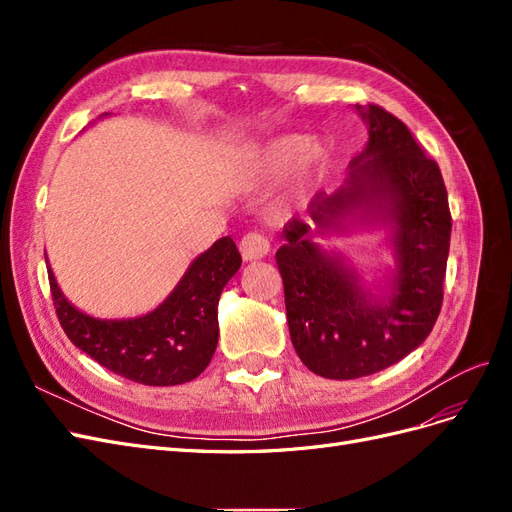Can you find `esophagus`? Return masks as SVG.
Here are the masks:
<instances>
[{"mask_svg":"<svg viewBox=\"0 0 512 512\" xmlns=\"http://www.w3.org/2000/svg\"><path fill=\"white\" fill-rule=\"evenodd\" d=\"M239 250H241L243 260H258V258L269 254L271 241L262 235V232H247V235L239 243Z\"/></svg>","mask_w":512,"mask_h":512,"instance_id":"obj_1","label":"esophagus"}]
</instances>
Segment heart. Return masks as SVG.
Returning <instances> with one entry per match:
<instances>
[{"mask_svg": "<svg viewBox=\"0 0 512 512\" xmlns=\"http://www.w3.org/2000/svg\"><path fill=\"white\" fill-rule=\"evenodd\" d=\"M324 164V153L314 147V141L303 134L275 136L265 145L254 149L250 158L252 175L260 181H275L286 177L290 170H297L299 188L312 181Z\"/></svg>", "mask_w": 512, "mask_h": 512, "instance_id": "obj_1", "label": "heart"}]
</instances>
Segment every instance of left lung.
<instances>
[{"instance_id":"left-lung-1","label":"left lung","mask_w":512,"mask_h":512,"mask_svg":"<svg viewBox=\"0 0 512 512\" xmlns=\"http://www.w3.org/2000/svg\"><path fill=\"white\" fill-rule=\"evenodd\" d=\"M356 108L369 123L367 147L352 160L344 188L320 192L309 213L327 230L352 209L391 205L399 267L389 301L371 303L356 277L312 241L318 230L299 218L284 226L286 243L275 254L292 346L307 369L331 380L376 374L425 342L442 309L451 247L438 162L382 106Z\"/></svg>"}]
</instances>
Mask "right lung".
<instances>
[{
    "mask_svg": "<svg viewBox=\"0 0 512 512\" xmlns=\"http://www.w3.org/2000/svg\"><path fill=\"white\" fill-rule=\"evenodd\" d=\"M241 267L235 241L222 237L200 254L173 294L143 318L96 320L72 307L49 269L61 329L113 374L147 386L190 382L205 371L218 346V301Z\"/></svg>",
    "mask_w": 512,
    "mask_h": 512,
    "instance_id": "right-lung-1",
    "label": "right lung"
}]
</instances>
